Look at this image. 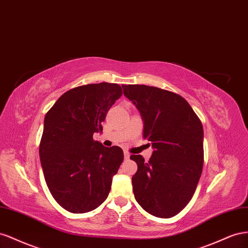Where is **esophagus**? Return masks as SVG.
I'll return each mask as SVG.
<instances>
[{
  "label": "esophagus",
  "mask_w": 248,
  "mask_h": 248,
  "mask_svg": "<svg viewBox=\"0 0 248 248\" xmlns=\"http://www.w3.org/2000/svg\"><path fill=\"white\" fill-rule=\"evenodd\" d=\"M124 159H125V160H129V159H130V155H130V153H128V152H124Z\"/></svg>",
  "instance_id": "obj_1"
}]
</instances>
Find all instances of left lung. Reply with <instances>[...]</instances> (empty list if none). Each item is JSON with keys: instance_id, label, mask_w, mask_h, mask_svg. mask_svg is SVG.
<instances>
[{"instance_id": "8db88e82", "label": "left lung", "mask_w": 248, "mask_h": 248, "mask_svg": "<svg viewBox=\"0 0 248 248\" xmlns=\"http://www.w3.org/2000/svg\"><path fill=\"white\" fill-rule=\"evenodd\" d=\"M124 93L140 111L143 138L155 151L148 161L132 155L137 163L133 192L141 207L155 217L170 218L192 199L203 165L201 119L183 96L146 85H123Z\"/></svg>"}]
</instances>
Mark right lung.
Instances as JSON below:
<instances>
[{"label": "right lung", "mask_w": 248, "mask_h": 248, "mask_svg": "<svg viewBox=\"0 0 248 248\" xmlns=\"http://www.w3.org/2000/svg\"><path fill=\"white\" fill-rule=\"evenodd\" d=\"M123 95L118 84L98 83L63 93L45 117L40 162L49 192L70 213H86L105 202L112 176L124 161L119 146L105 147L93 139Z\"/></svg>", "instance_id": "right-lung-1"}]
</instances>
